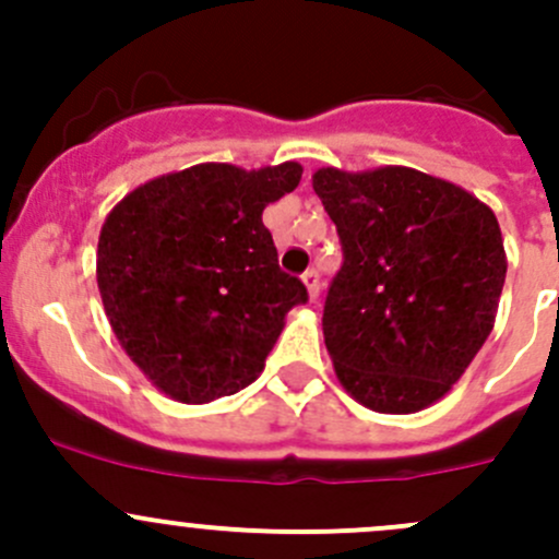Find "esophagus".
<instances>
[{
	"mask_svg": "<svg viewBox=\"0 0 559 559\" xmlns=\"http://www.w3.org/2000/svg\"><path fill=\"white\" fill-rule=\"evenodd\" d=\"M302 281H306L308 295H311V300H316V297H319V289H321L319 270H306V273H302Z\"/></svg>",
	"mask_w": 559,
	"mask_h": 559,
	"instance_id": "esophagus-1",
	"label": "esophagus"
}]
</instances>
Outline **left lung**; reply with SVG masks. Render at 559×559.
Returning <instances> with one entry per match:
<instances>
[{
    "label": "left lung",
    "instance_id": "1",
    "mask_svg": "<svg viewBox=\"0 0 559 559\" xmlns=\"http://www.w3.org/2000/svg\"><path fill=\"white\" fill-rule=\"evenodd\" d=\"M341 238L324 343L341 384L379 414L441 400L484 346L506 281L495 213L411 167L313 175Z\"/></svg>",
    "mask_w": 559,
    "mask_h": 559
}]
</instances>
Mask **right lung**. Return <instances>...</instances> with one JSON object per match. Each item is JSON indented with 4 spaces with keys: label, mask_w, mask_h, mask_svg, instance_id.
<instances>
[{
    "label": "right lung",
    "mask_w": 559,
    "mask_h": 559,
    "mask_svg": "<svg viewBox=\"0 0 559 559\" xmlns=\"http://www.w3.org/2000/svg\"><path fill=\"white\" fill-rule=\"evenodd\" d=\"M302 178L297 162L264 170L197 165L148 180L103 224L97 284L132 362L180 403H211L262 373L284 316L308 302L278 267L262 224Z\"/></svg>",
    "instance_id": "obj_1"
}]
</instances>
